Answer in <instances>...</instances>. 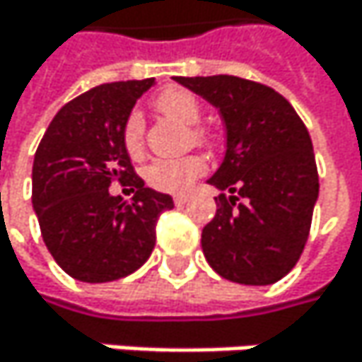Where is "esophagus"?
I'll return each instance as SVG.
<instances>
[{"instance_id": "1", "label": "esophagus", "mask_w": 362, "mask_h": 362, "mask_svg": "<svg viewBox=\"0 0 362 362\" xmlns=\"http://www.w3.org/2000/svg\"><path fill=\"white\" fill-rule=\"evenodd\" d=\"M186 201H188L186 194H176V197H174V203H176V205H184Z\"/></svg>"}]
</instances>
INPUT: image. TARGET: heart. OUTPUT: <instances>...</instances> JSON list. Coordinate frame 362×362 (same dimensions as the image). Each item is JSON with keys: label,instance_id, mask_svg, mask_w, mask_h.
Instances as JSON below:
<instances>
[{"label": "heart", "instance_id": "b5f03b06", "mask_svg": "<svg viewBox=\"0 0 362 362\" xmlns=\"http://www.w3.org/2000/svg\"><path fill=\"white\" fill-rule=\"evenodd\" d=\"M153 107L163 117L182 123L193 125L188 129L192 144L209 146L211 136L205 127H199L201 105L197 96L184 88H165L153 100ZM121 144L129 159L138 161L144 155V123L138 112H132L121 129ZM205 172V161L199 155H184L178 159H157L144 168V180L151 188L161 192H182Z\"/></svg>", "mask_w": 362, "mask_h": 362}]
</instances>
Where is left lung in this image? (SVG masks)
I'll return each instance as SVG.
<instances>
[{"label":"left lung","instance_id":"8db88e82","mask_svg":"<svg viewBox=\"0 0 362 362\" xmlns=\"http://www.w3.org/2000/svg\"><path fill=\"white\" fill-rule=\"evenodd\" d=\"M220 109L226 157L209 178L228 194L201 233L209 266L241 285H270L300 259L319 197L310 134L272 88L235 75L176 77Z\"/></svg>","mask_w":362,"mask_h":362}]
</instances>
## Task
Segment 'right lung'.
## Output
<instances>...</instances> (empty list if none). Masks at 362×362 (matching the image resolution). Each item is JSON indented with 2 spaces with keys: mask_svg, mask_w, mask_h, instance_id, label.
<instances>
[{
  "mask_svg": "<svg viewBox=\"0 0 362 362\" xmlns=\"http://www.w3.org/2000/svg\"><path fill=\"white\" fill-rule=\"evenodd\" d=\"M155 83L112 81L56 112L33 161V209L56 264L77 281L109 283L138 270L153 252L157 220L170 194L146 188L121 144L136 100ZM119 181L136 189L129 204L112 197Z\"/></svg>",
  "mask_w": 362,
  "mask_h": 362,
  "instance_id": "obj_1",
  "label": "right lung"
}]
</instances>
